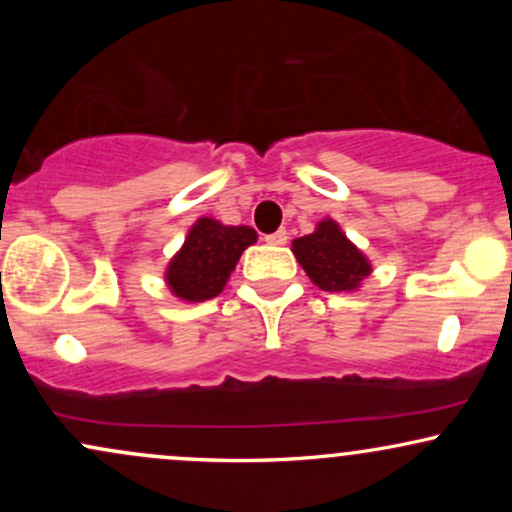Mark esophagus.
Wrapping results in <instances>:
<instances>
[{"label":"esophagus","instance_id":"34e87169","mask_svg":"<svg viewBox=\"0 0 512 512\" xmlns=\"http://www.w3.org/2000/svg\"><path fill=\"white\" fill-rule=\"evenodd\" d=\"M264 240H267L269 245H286V240H289V233L281 228V231H274V233H269V236H264Z\"/></svg>","mask_w":512,"mask_h":512}]
</instances>
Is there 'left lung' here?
<instances>
[{"mask_svg": "<svg viewBox=\"0 0 512 512\" xmlns=\"http://www.w3.org/2000/svg\"><path fill=\"white\" fill-rule=\"evenodd\" d=\"M293 255L305 274L322 291H354L370 274V262L361 250L344 236L337 221L317 223L310 236L293 240Z\"/></svg>", "mask_w": 512, "mask_h": 512, "instance_id": "1", "label": "left lung"}]
</instances>
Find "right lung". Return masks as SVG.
Returning <instances> with one entry per match:
<instances>
[{
	"label": "right lung",
	"mask_w": 512,
	"mask_h": 512,
	"mask_svg": "<svg viewBox=\"0 0 512 512\" xmlns=\"http://www.w3.org/2000/svg\"><path fill=\"white\" fill-rule=\"evenodd\" d=\"M255 240L257 233L250 226H223L221 221L202 216L168 264V289L187 303L219 296L243 250Z\"/></svg>",
	"instance_id": "add662e5"
}]
</instances>
